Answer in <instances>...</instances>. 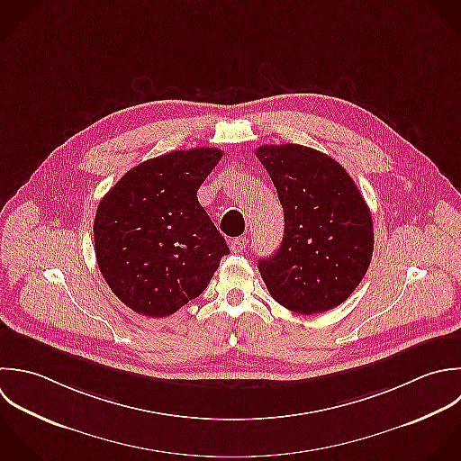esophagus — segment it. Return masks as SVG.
Instances as JSON below:
<instances>
[{
  "label": "esophagus",
  "mask_w": 461,
  "mask_h": 461,
  "mask_svg": "<svg viewBox=\"0 0 461 461\" xmlns=\"http://www.w3.org/2000/svg\"><path fill=\"white\" fill-rule=\"evenodd\" d=\"M230 246H231L233 253H240V251H244L248 248V239L246 237H237V239H233L230 242Z\"/></svg>",
  "instance_id": "34e87169"
}]
</instances>
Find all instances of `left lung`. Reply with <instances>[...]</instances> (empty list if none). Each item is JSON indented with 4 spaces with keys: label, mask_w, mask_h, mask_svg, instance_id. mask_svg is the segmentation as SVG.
I'll use <instances>...</instances> for the list:
<instances>
[{
    "label": "left lung",
    "mask_w": 461,
    "mask_h": 461,
    "mask_svg": "<svg viewBox=\"0 0 461 461\" xmlns=\"http://www.w3.org/2000/svg\"><path fill=\"white\" fill-rule=\"evenodd\" d=\"M257 158L285 219L278 251L258 262L269 294L307 316L341 305L374 253L372 213L359 188L336 159L311 147L262 145Z\"/></svg>",
    "instance_id": "1"
}]
</instances>
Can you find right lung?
I'll use <instances>...</instances> for the list:
<instances>
[{
  "label": "right lung",
  "instance_id": "1",
  "mask_svg": "<svg viewBox=\"0 0 461 461\" xmlns=\"http://www.w3.org/2000/svg\"><path fill=\"white\" fill-rule=\"evenodd\" d=\"M222 150H174L131 168L98 203L93 235L100 273L129 309L170 316L210 284L230 253L197 190Z\"/></svg>",
  "mask_w": 461,
  "mask_h": 461
}]
</instances>
